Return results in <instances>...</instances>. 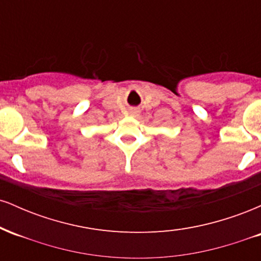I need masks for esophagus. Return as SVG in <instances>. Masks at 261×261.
<instances>
[{"label":"esophagus","instance_id":"obj_1","mask_svg":"<svg viewBox=\"0 0 261 261\" xmlns=\"http://www.w3.org/2000/svg\"><path fill=\"white\" fill-rule=\"evenodd\" d=\"M130 115H131V116H137V115H139V112H137L136 109L130 110Z\"/></svg>","mask_w":261,"mask_h":261}]
</instances>
